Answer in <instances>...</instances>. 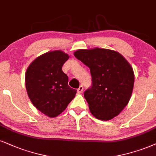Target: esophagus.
<instances>
[{"label":"esophagus","mask_w":156,"mask_h":156,"mask_svg":"<svg viewBox=\"0 0 156 156\" xmlns=\"http://www.w3.org/2000/svg\"><path fill=\"white\" fill-rule=\"evenodd\" d=\"M83 90H84V88H83V86L81 85V86H80V87H79L78 89H77V92H78L79 93H82V92H83Z\"/></svg>","instance_id":"obj_1"}]
</instances>
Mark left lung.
<instances>
[{"instance_id": "1", "label": "left lung", "mask_w": 156, "mask_h": 156, "mask_svg": "<svg viewBox=\"0 0 156 156\" xmlns=\"http://www.w3.org/2000/svg\"><path fill=\"white\" fill-rule=\"evenodd\" d=\"M74 55L90 69L93 85L84 97L92 115L102 121L118 116L133 90L134 74L130 63L119 52L99 48L77 50Z\"/></svg>"}]
</instances>
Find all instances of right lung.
I'll list each match as a JSON object with an SVG mask.
<instances>
[{
  "instance_id": "right-lung-1",
  "label": "right lung",
  "mask_w": 156,
  "mask_h": 156,
  "mask_svg": "<svg viewBox=\"0 0 156 156\" xmlns=\"http://www.w3.org/2000/svg\"><path fill=\"white\" fill-rule=\"evenodd\" d=\"M69 55L61 51H49L36 58L27 69L25 85L34 106L53 118L65 111L76 95V90L68 85L62 66Z\"/></svg>"
}]
</instances>
